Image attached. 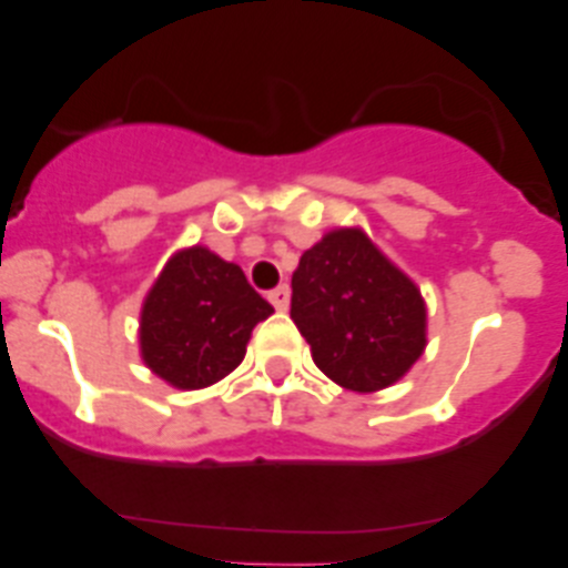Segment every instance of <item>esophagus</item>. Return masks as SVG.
I'll return each mask as SVG.
<instances>
[{
	"instance_id": "1",
	"label": "esophagus",
	"mask_w": 568,
	"mask_h": 568,
	"mask_svg": "<svg viewBox=\"0 0 568 568\" xmlns=\"http://www.w3.org/2000/svg\"><path fill=\"white\" fill-rule=\"evenodd\" d=\"M268 302L274 305V311H288V302H291L288 285H277L274 291H268Z\"/></svg>"
}]
</instances>
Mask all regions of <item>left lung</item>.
Here are the masks:
<instances>
[{
	"label": "left lung",
	"instance_id": "obj_1",
	"mask_svg": "<svg viewBox=\"0 0 568 568\" xmlns=\"http://www.w3.org/2000/svg\"><path fill=\"white\" fill-rule=\"evenodd\" d=\"M291 318L313 363L354 393L398 382L426 348V305L359 227H337L300 257Z\"/></svg>",
	"mask_w": 568,
	"mask_h": 568
}]
</instances>
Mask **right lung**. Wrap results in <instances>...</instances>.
<instances>
[{
	"label": "right lung",
	"mask_w": 568,
	"mask_h": 568,
	"mask_svg": "<svg viewBox=\"0 0 568 568\" xmlns=\"http://www.w3.org/2000/svg\"><path fill=\"white\" fill-rule=\"evenodd\" d=\"M272 313L236 263L205 247L181 250L142 305V359L178 390H200L239 368L252 329Z\"/></svg>",
	"instance_id": "obj_1"
}]
</instances>
